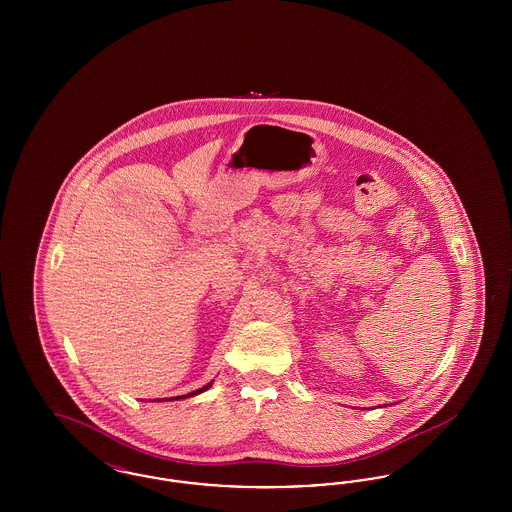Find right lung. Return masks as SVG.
<instances>
[{"instance_id":"add662e5","label":"right lung","mask_w":512,"mask_h":512,"mask_svg":"<svg viewBox=\"0 0 512 512\" xmlns=\"http://www.w3.org/2000/svg\"><path fill=\"white\" fill-rule=\"evenodd\" d=\"M211 384H213V382H209V384H207V386H203L201 390H195L192 391V393H188V395H180V397H174V399H184V397H192V395H197V393H201V391L209 390V388H211Z\"/></svg>"}]
</instances>
